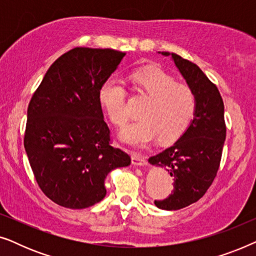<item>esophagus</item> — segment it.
<instances>
[{"mask_svg":"<svg viewBox=\"0 0 256 256\" xmlns=\"http://www.w3.org/2000/svg\"><path fill=\"white\" fill-rule=\"evenodd\" d=\"M132 162L135 166H146V157L141 152H132Z\"/></svg>","mask_w":256,"mask_h":256,"instance_id":"obj_1","label":"esophagus"}]
</instances>
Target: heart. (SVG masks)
<instances>
[{
    "label": "heart",
    "mask_w": 256,
    "mask_h": 256,
    "mask_svg": "<svg viewBox=\"0 0 256 256\" xmlns=\"http://www.w3.org/2000/svg\"><path fill=\"white\" fill-rule=\"evenodd\" d=\"M138 90L148 98L141 110V120L129 124L122 132L124 141L143 146L156 138L160 143L176 141L190 127L194 120L197 100L190 87L176 82L158 68L138 70L132 76ZM124 82L112 76L99 90L100 102L110 121L118 128L124 127L130 112L126 100Z\"/></svg>",
    "instance_id": "1"
}]
</instances>
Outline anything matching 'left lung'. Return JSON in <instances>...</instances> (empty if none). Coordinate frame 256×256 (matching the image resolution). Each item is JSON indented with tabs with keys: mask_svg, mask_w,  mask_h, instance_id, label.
Listing matches in <instances>:
<instances>
[{
	"mask_svg": "<svg viewBox=\"0 0 256 256\" xmlns=\"http://www.w3.org/2000/svg\"><path fill=\"white\" fill-rule=\"evenodd\" d=\"M171 57L194 90L197 110L190 127L180 140L150 157L149 162L166 166L174 177L171 194L163 200H155V205L162 210H180L199 200L214 180L226 138V124L218 87L194 62L176 54H171Z\"/></svg>",
	"mask_w": 256,
	"mask_h": 256,
	"instance_id": "8db88e82",
	"label": "left lung"
}]
</instances>
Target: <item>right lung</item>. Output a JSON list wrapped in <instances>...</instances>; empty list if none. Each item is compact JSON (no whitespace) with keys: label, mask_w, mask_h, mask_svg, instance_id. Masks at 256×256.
I'll list each match as a JSON object with an SVG mask.
<instances>
[{"label":"right lung","mask_w":256,"mask_h":256,"mask_svg":"<svg viewBox=\"0 0 256 256\" xmlns=\"http://www.w3.org/2000/svg\"><path fill=\"white\" fill-rule=\"evenodd\" d=\"M124 56L112 48H72L50 66L31 98L24 148L38 186L56 204H96L106 196L107 174L130 164L127 152L112 146L99 99Z\"/></svg>","instance_id":"right-lung-1"}]
</instances>
